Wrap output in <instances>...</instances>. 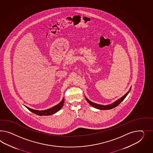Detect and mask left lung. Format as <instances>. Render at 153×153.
<instances>
[{
  "label": "left lung",
  "instance_id": "obj_1",
  "mask_svg": "<svg viewBox=\"0 0 153 153\" xmlns=\"http://www.w3.org/2000/svg\"><path fill=\"white\" fill-rule=\"evenodd\" d=\"M131 87H130V90H128V92L125 95H124L123 97H121V98H120L119 99L116 100L114 103L110 104V105H102L97 104V103L92 102V101H90L89 100L87 99L86 97H85V98H86V101H87V102L90 103V105L91 106H92V107H94V108H97V109H100V110H110V109H112V108H115L116 106H117L125 99V97L127 96V95H128V93L130 92V91L131 90Z\"/></svg>",
  "mask_w": 153,
  "mask_h": 153
}]
</instances>
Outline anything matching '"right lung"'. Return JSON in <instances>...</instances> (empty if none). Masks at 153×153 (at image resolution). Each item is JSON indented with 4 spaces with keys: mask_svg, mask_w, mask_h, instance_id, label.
<instances>
[{
    "mask_svg": "<svg viewBox=\"0 0 153 153\" xmlns=\"http://www.w3.org/2000/svg\"><path fill=\"white\" fill-rule=\"evenodd\" d=\"M64 98H63L62 101L58 103V105L54 106L52 108H48L47 110H34V109H32L30 108H28L27 106H25L26 108H27L29 111L32 112L34 114L37 115L39 116H48L51 115H53L54 114L56 113L57 112H58L59 110H61V108L63 107V103H64Z\"/></svg>",
    "mask_w": 153,
    "mask_h": 153,
    "instance_id": "1",
    "label": "right lung"
}]
</instances>
